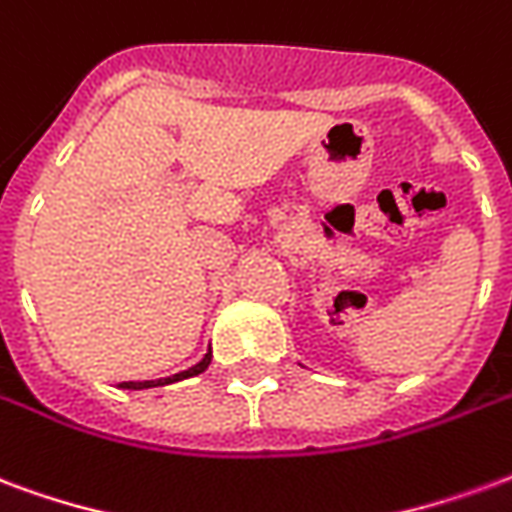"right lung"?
I'll use <instances>...</instances> for the list:
<instances>
[{"instance_id":"right-lung-1","label":"right lung","mask_w":512,"mask_h":512,"mask_svg":"<svg viewBox=\"0 0 512 512\" xmlns=\"http://www.w3.org/2000/svg\"><path fill=\"white\" fill-rule=\"evenodd\" d=\"M212 363V349H207V354L201 357L199 363L190 365L188 371H179L174 376H166V379H149V382H122L119 387L122 390H149V387H166V384H174V382H182V379H190V376H199L204 374Z\"/></svg>"}]
</instances>
